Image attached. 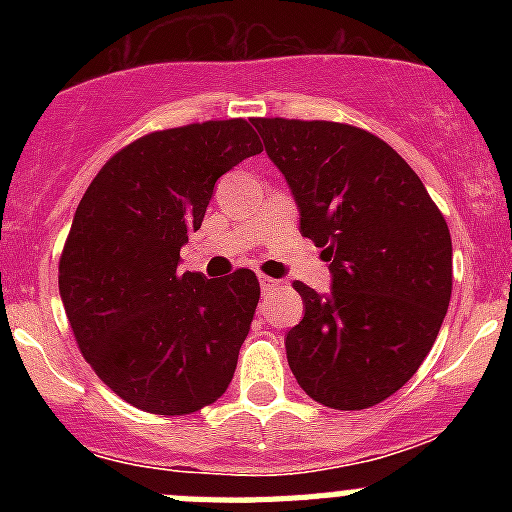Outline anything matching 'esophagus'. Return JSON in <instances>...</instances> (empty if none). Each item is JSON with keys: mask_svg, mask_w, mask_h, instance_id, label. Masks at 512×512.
<instances>
[{"mask_svg": "<svg viewBox=\"0 0 512 512\" xmlns=\"http://www.w3.org/2000/svg\"><path fill=\"white\" fill-rule=\"evenodd\" d=\"M259 284H261V289H264V292H271L274 287H279L277 279H271V277H259Z\"/></svg>", "mask_w": 512, "mask_h": 512, "instance_id": "34e87169", "label": "esophagus"}]
</instances>
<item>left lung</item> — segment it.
Listing matches in <instances>:
<instances>
[{"label": "left lung", "mask_w": 512, "mask_h": 512, "mask_svg": "<svg viewBox=\"0 0 512 512\" xmlns=\"http://www.w3.org/2000/svg\"><path fill=\"white\" fill-rule=\"evenodd\" d=\"M253 128L287 179L300 233L330 261V292L295 282L305 318L284 338L289 369L325 408H372L418 372L441 330L449 225L377 135L282 117H256Z\"/></svg>", "instance_id": "obj_1"}]
</instances>
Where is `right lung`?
I'll list each match as a JSON object with an SVG mask.
<instances>
[{
    "mask_svg": "<svg viewBox=\"0 0 512 512\" xmlns=\"http://www.w3.org/2000/svg\"><path fill=\"white\" fill-rule=\"evenodd\" d=\"M261 153L246 120L138 138L102 166L76 207L58 292L81 354L133 408L189 415L233 379L259 305V279L179 269L215 182Z\"/></svg>",
    "mask_w": 512,
    "mask_h": 512,
    "instance_id": "add662e5",
    "label": "right lung"
}]
</instances>
